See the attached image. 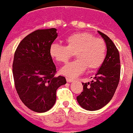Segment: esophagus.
<instances>
[{"instance_id":"obj_1","label":"esophagus","mask_w":133,"mask_h":133,"mask_svg":"<svg viewBox=\"0 0 133 133\" xmlns=\"http://www.w3.org/2000/svg\"><path fill=\"white\" fill-rule=\"evenodd\" d=\"M66 82H71L74 81L72 79H70V78H66Z\"/></svg>"}]
</instances>
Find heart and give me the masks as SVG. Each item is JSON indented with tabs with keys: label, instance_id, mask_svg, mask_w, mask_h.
<instances>
[{
	"label": "heart",
	"instance_id": "1",
	"mask_svg": "<svg viewBox=\"0 0 133 133\" xmlns=\"http://www.w3.org/2000/svg\"><path fill=\"white\" fill-rule=\"evenodd\" d=\"M66 46L54 43L49 47V54L55 61L66 63L74 54L77 59L66 64L61 74L76 77L85 71L95 70L101 66L106 56L105 41L90 33H74L65 38Z\"/></svg>",
	"mask_w": 133,
	"mask_h": 133
}]
</instances>
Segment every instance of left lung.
<instances>
[{"instance_id": "1", "label": "left lung", "mask_w": 133, "mask_h": 133, "mask_svg": "<svg viewBox=\"0 0 133 133\" xmlns=\"http://www.w3.org/2000/svg\"><path fill=\"white\" fill-rule=\"evenodd\" d=\"M107 46V54L94 79L82 83L83 92L77 97L81 107L89 111L101 109L112 99L120 77V61L116 46L107 35L98 31Z\"/></svg>"}]
</instances>
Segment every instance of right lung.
<instances>
[{
  "mask_svg": "<svg viewBox=\"0 0 133 133\" xmlns=\"http://www.w3.org/2000/svg\"><path fill=\"white\" fill-rule=\"evenodd\" d=\"M56 29H38L20 42L14 54L13 75L17 93L30 110L45 112L53 107L59 87L66 83L56 77L49 47L57 37Z\"/></svg>",
  "mask_w": 133,
  "mask_h": 133,
  "instance_id": "1",
  "label": "right lung"
}]
</instances>
